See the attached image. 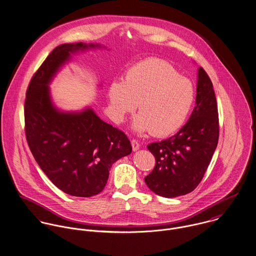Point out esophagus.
I'll return each mask as SVG.
<instances>
[{"instance_id":"34e87169","label":"esophagus","mask_w":256,"mask_h":256,"mask_svg":"<svg viewBox=\"0 0 256 256\" xmlns=\"http://www.w3.org/2000/svg\"><path fill=\"white\" fill-rule=\"evenodd\" d=\"M132 149L136 151V150L140 148V143L138 142V140H132Z\"/></svg>"}]
</instances>
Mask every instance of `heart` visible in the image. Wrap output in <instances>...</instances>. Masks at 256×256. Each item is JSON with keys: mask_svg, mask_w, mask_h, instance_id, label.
<instances>
[{"mask_svg": "<svg viewBox=\"0 0 256 256\" xmlns=\"http://www.w3.org/2000/svg\"><path fill=\"white\" fill-rule=\"evenodd\" d=\"M108 96L116 120H122L138 103L140 114L134 120V128L165 136L184 124L196 92L192 82L180 76L168 62L147 58L128 68L124 82H111Z\"/></svg>", "mask_w": 256, "mask_h": 256, "instance_id": "heart-1", "label": "heart"}]
</instances>
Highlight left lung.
Wrapping results in <instances>:
<instances>
[{"label":"left lung","instance_id":"obj_1","mask_svg":"<svg viewBox=\"0 0 256 256\" xmlns=\"http://www.w3.org/2000/svg\"><path fill=\"white\" fill-rule=\"evenodd\" d=\"M196 103L190 120L178 132L147 145L156 163L144 180L160 196L172 198L196 190L217 147L218 106L212 82L203 68L198 70Z\"/></svg>","mask_w":256,"mask_h":256}]
</instances>
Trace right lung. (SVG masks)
<instances>
[{"label":"right lung","mask_w":256,"mask_h":256,"mask_svg":"<svg viewBox=\"0 0 256 256\" xmlns=\"http://www.w3.org/2000/svg\"><path fill=\"white\" fill-rule=\"evenodd\" d=\"M95 47L62 44L46 58L29 82L24 102V130L39 167L64 194L90 198L100 194L109 170L132 148L124 132L91 110L62 113L52 105L48 84L70 54Z\"/></svg>","instance_id":"right-lung-1"}]
</instances>
